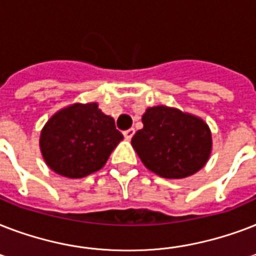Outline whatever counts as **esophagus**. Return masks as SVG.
<instances>
[{"instance_id":"esophagus-1","label":"esophagus","mask_w":256,"mask_h":256,"mask_svg":"<svg viewBox=\"0 0 256 256\" xmlns=\"http://www.w3.org/2000/svg\"><path fill=\"white\" fill-rule=\"evenodd\" d=\"M134 134H136V130H134V128H128V130L124 132V136L126 140H132Z\"/></svg>"}]
</instances>
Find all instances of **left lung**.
Listing matches in <instances>:
<instances>
[{"mask_svg": "<svg viewBox=\"0 0 256 256\" xmlns=\"http://www.w3.org/2000/svg\"><path fill=\"white\" fill-rule=\"evenodd\" d=\"M142 124L132 144L150 171L162 178L182 179L207 164L212 136L202 118L160 104L146 108Z\"/></svg>", "mask_w": 256, "mask_h": 256, "instance_id": "obj_1", "label": "left lung"}]
</instances>
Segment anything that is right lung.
<instances>
[{
	"mask_svg": "<svg viewBox=\"0 0 256 256\" xmlns=\"http://www.w3.org/2000/svg\"><path fill=\"white\" fill-rule=\"evenodd\" d=\"M124 136L96 102L73 104L58 110L40 136L42 158L56 174L84 178L104 168Z\"/></svg>",
	"mask_w": 256,
	"mask_h": 256,
	"instance_id": "add662e5",
	"label": "right lung"
}]
</instances>
